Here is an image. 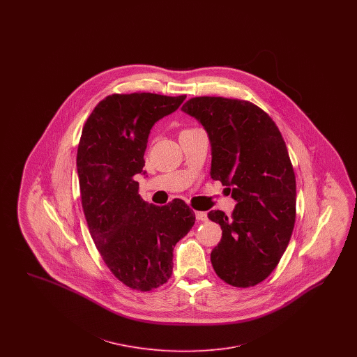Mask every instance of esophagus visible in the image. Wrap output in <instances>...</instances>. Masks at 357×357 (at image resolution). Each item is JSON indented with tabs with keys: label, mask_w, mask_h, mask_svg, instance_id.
Wrapping results in <instances>:
<instances>
[{
	"label": "esophagus",
	"mask_w": 357,
	"mask_h": 357,
	"mask_svg": "<svg viewBox=\"0 0 357 357\" xmlns=\"http://www.w3.org/2000/svg\"><path fill=\"white\" fill-rule=\"evenodd\" d=\"M195 218L198 221H207V213H204V211H195Z\"/></svg>",
	"instance_id": "34e87169"
}]
</instances>
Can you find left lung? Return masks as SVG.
<instances>
[{
  "mask_svg": "<svg viewBox=\"0 0 357 357\" xmlns=\"http://www.w3.org/2000/svg\"><path fill=\"white\" fill-rule=\"evenodd\" d=\"M182 111L207 131L210 175L233 187L237 201L230 217L221 210L207 214L222 229L213 268L231 287H255L278 265L296 221V175L285 140L272 118L248 100L199 96Z\"/></svg>",
  "mask_w": 357,
  "mask_h": 357,
  "instance_id": "1",
  "label": "left lung"
}]
</instances>
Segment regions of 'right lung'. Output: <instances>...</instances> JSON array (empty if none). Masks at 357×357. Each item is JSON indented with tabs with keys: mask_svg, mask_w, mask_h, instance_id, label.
Instances as JSON below:
<instances>
[{
	"mask_svg": "<svg viewBox=\"0 0 357 357\" xmlns=\"http://www.w3.org/2000/svg\"><path fill=\"white\" fill-rule=\"evenodd\" d=\"M186 95L112 93L88 116L77 146L82 206L91 237L111 273L128 288L150 291L172 274V250L195 222L182 199L144 202L136 174L143 172L155 121Z\"/></svg>",
	"mask_w": 357,
	"mask_h": 357,
	"instance_id": "1",
	"label": "right lung"
}]
</instances>
